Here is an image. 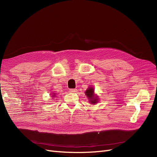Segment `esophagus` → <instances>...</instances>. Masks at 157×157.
I'll use <instances>...</instances> for the list:
<instances>
[{
	"mask_svg": "<svg viewBox=\"0 0 157 157\" xmlns=\"http://www.w3.org/2000/svg\"><path fill=\"white\" fill-rule=\"evenodd\" d=\"M76 91H77V90L76 89H70V93H75Z\"/></svg>",
	"mask_w": 157,
	"mask_h": 157,
	"instance_id": "1",
	"label": "esophagus"
}]
</instances>
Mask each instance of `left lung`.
I'll return each instance as SVG.
<instances>
[{
  "label": "left lung",
  "instance_id": "8db88e82",
  "mask_svg": "<svg viewBox=\"0 0 157 157\" xmlns=\"http://www.w3.org/2000/svg\"><path fill=\"white\" fill-rule=\"evenodd\" d=\"M85 94L87 96V98L89 99L90 102L91 104H95L98 102V96L95 95L94 94V87H88V89L86 91Z\"/></svg>",
  "mask_w": 157,
  "mask_h": 157
}]
</instances>
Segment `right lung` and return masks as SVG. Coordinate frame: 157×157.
I'll return each instance as SVG.
<instances>
[{"label": "right lung", "mask_w": 157, "mask_h": 157, "mask_svg": "<svg viewBox=\"0 0 157 157\" xmlns=\"http://www.w3.org/2000/svg\"><path fill=\"white\" fill-rule=\"evenodd\" d=\"M55 95H56V94H54H54H53V95H52V98H54V97H55V96H56Z\"/></svg>", "instance_id": "1"}]
</instances>
